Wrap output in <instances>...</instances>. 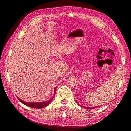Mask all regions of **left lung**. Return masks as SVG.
I'll list each match as a JSON object with an SVG mask.
<instances>
[{"label": "left lung", "mask_w": 131, "mask_h": 131, "mask_svg": "<svg viewBox=\"0 0 131 131\" xmlns=\"http://www.w3.org/2000/svg\"><path fill=\"white\" fill-rule=\"evenodd\" d=\"M83 107V106H82ZM85 108L88 109H95L96 108V107H93V108H89V107H85Z\"/></svg>", "instance_id": "1"}]
</instances>
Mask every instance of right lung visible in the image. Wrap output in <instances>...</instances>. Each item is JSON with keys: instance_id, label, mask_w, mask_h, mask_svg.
I'll list each match as a JSON object with an SVG mask.
<instances>
[{"instance_id": "add662e5", "label": "right lung", "mask_w": 131, "mask_h": 131, "mask_svg": "<svg viewBox=\"0 0 131 131\" xmlns=\"http://www.w3.org/2000/svg\"><path fill=\"white\" fill-rule=\"evenodd\" d=\"M54 93H55V91H56V89L54 88ZM54 97V95H53V96L52 97V98L50 99L49 101H45V102H35V103H27L25 102V101H23L22 100H21V99H19V98H18V100L20 101L21 103L23 104H25L26 105H27V106H29L30 108H36V109H41L44 108V107L48 105L51 102V101H52L53 98Z\"/></svg>"}]
</instances>
